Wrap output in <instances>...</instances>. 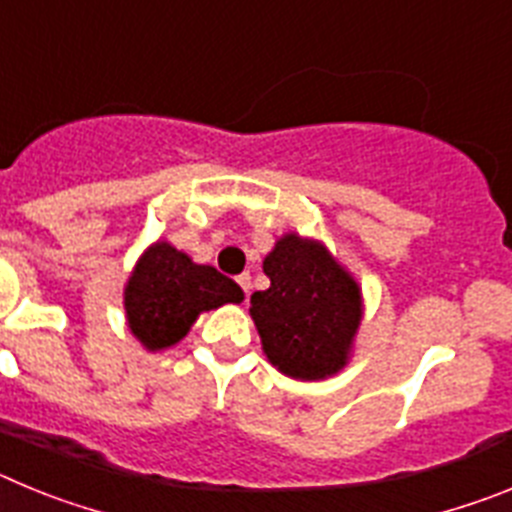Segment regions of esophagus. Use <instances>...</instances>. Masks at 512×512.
I'll list each match as a JSON object with an SVG mask.
<instances>
[{
    "label": "esophagus",
    "instance_id": "34e87169",
    "mask_svg": "<svg viewBox=\"0 0 512 512\" xmlns=\"http://www.w3.org/2000/svg\"><path fill=\"white\" fill-rule=\"evenodd\" d=\"M235 282H238V287H241L248 297V289H251V274H241V277L235 279Z\"/></svg>",
    "mask_w": 512,
    "mask_h": 512
}]
</instances>
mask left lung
Returning a JSON list of instances; mask_svg holds the SVG:
<instances>
[{
  "label": "left lung",
  "instance_id": "left-lung-1",
  "mask_svg": "<svg viewBox=\"0 0 512 512\" xmlns=\"http://www.w3.org/2000/svg\"><path fill=\"white\" fill-rule=\"evenodd\" d=\"M269 289L251 295L261 346L279 372L302 382L348 364L364 305L356 279L320 241L282 235L264 259Z\"/></svg>",
  "mask_w": 512,
  "mask_h": 512
}]
</instances>
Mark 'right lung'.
Masks as SVG:
<instances>
[{"mask_svg": "<svg viewBox=\"0 0 512 512\" xmlns=\"http://www.w3.org/2000/svg\"><path fill=\"white\" fill-rule=\"evenodd\" d=\"M225 302H243V289L215 266L194 264L166 241L146 248L125 284L128 328L148 351L179 343L200 312Z\"/></svg>", "mask_w": 512, "mask_h": 512, "instance_id": "right-lung-1", "label": "right lung"}]
</instances>
